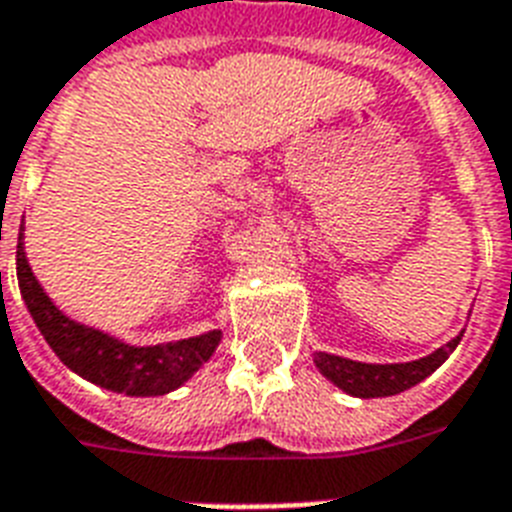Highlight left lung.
Listing matches in <instances>:
<instances>
[{
    "instance_id": "left-lung-1",
    "label": "left lung",
    "mask_w": 512,
    "mask_h": 512,
    "mask_svg": "<svg viewBox=\"0 0 512 512\" xmlns=\"http://www.w3.org/2000/svg\"><path fill=\"white\" fill-rule=\"evenodd\" d=\"M460 339H463V331L431 355L407 360V363H360V360L321 350L313 352V363L331 384L339 386L350 397H360V400L392 397V394H400L405 389H413L415 384H421L423 378H429L455 352Z\"/></svg>"
}]
</instances>
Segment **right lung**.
I'll return each instance as SVG.
<instances>
[{
	"label": "right lung",
	"mask_w": 512,
	"mask_h": 512,
	"mask_svg": "<svg viewBox=\"0 0 512 512\" xmlns=\"http://www.w3.org/2000/svg\"><path fill=\"white\" fill-rule=\"evenodd\" d=\"M26 226L18 234V286L33 323L47 344L68 365L91 384L126 397H160L184 386L218 350L223 331L213 328L205 334L162 344H128L102 328L76 321L54 305L39 278L33 276L26 257Z\"/></svg>",
	"instance_id": "obj_1"
}]
</instances>
